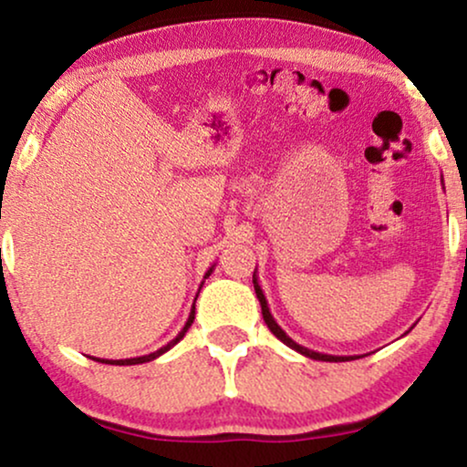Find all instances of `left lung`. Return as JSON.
I'll return each mask as SVG.
<instances>
[{
  "label": "left lung",
  "mask_w": 467,
  "mask_h": 467,
  "mask_svg": "<svg viewBox=\"0 0 467 467\" xmlns=\"http://www.w3.org/2000/svg\"><path fill=\"white\" fill-rule=\"evenodd\" d=\"M441 182H443V180H441ZM252 283H254V292H256V298H259V303H261V314H264V320H265L267 329H270L272 334H275V336L278 337V340L283 342V345H287L289 349L298 351V353H301V356H305V358H312V360L345 362V360H353V358H356V356H329V353L312 351V349H307V347H303V345H298V342H294L292 337H289V336L285 334V331L281 329V325L276 323L275 316H272V312H270V307H267L265 294H264V289H261V285H259V278H256V270H254V275H252Z\"/></svg>",
  "instance_id": "obj_1"
}]
</instances>
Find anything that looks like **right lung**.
Listing matches in <instances>:
<instances>
[{
    "label": "right lung",
    "mask_w": 467,
    "mask_h": 467,
    "mask_svg": "<svg viewBox=\"0 0 467 467\" xmlns=\"http://www.w3.org/2000/svg\"><path fill=\"white\" fill-rule=\"evenodd\" d=\"M213 270H215V265H213V267H208V272H206V275H203V278H208V276H211V275H213ZM202 285H203V283H202ZM197 294H200V292H197ZM195 301H197V298H195ZM192 320H195V303H192V309H191V314H189V320H186V325L182 327V331H180V334L175 336L173 340L169 342V345H164L162 349H158V351L149 353V356H140V358H127V360H105V358H92V360H99V362H103V364H118V367H131V364L151 362V360H155V358H160V356H162V353L169 351L171 347H175V345H178V342L182 340V337L186 336V331H189V327L192 325Z\"/></svg>",
    "instance_id": "add662e5"
}]
</instances>
